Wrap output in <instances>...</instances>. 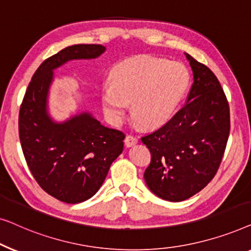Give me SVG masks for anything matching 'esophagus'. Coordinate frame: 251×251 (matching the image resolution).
I'll return each mask as SVG.
<instances>
[{
  "instance_id": "obj_1",
  "label": "esophagus",
  "mask_w": 251,
  "mask_h": 251,
  "mask_svg": "<svg viewBox=\"0 0 251 251\" xmlns=\"http://www.w3.org/2000/svg\"><path fill=\"white\" fill-rule=\"evenodd\" d=\"M137 143V137L134 135H127L125 137V146L126 147H133L134 144Z\"/></svg>"
}]
</instances>
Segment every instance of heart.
I'll return each mask as SVG.
<instances>
[{
    "label": "heart",
    "mask_w": 251,
    "mask_h": 251,
    "mask_svg": "<svg viewBox=\"0 0 251 251\" xmlns=\"http://www.w3.org/2000/svg\"><path fill=\"white\" fill-rule=\"evenodd\" d=\"M189 85V74L178 62L139 55L119 63L111 83L102 90V107L112 123L124 117L128 104L144 127L165 124L174 114Z\"/></svg>",
    "instance_id": "heart-1"
}]
</instances>
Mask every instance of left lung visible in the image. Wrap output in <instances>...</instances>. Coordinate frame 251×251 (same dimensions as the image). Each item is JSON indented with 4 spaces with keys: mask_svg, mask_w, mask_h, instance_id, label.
Instances as JSON below:
<instances>
[{
    "mask_svg": "<svg viewBox=\"0 0 251 251\" xmlns=\"http://www.w3.org/2000/svg\"><path fill=\"white\" fill-rule=\"evenodd\" d=\"M193 84L185 104L160 128L141 137L151 153L144 179L161 199L183 201L216 175L230 135V107L215 74L185 53Z\"/></svg>",
    "mask_w": 251,
    "mask_h": 251,
    "instance_id": "obj_1",
    "label": "left lung"
}]
</instances>
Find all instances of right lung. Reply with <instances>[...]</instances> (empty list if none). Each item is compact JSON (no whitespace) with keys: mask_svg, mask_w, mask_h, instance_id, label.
<instances>
[{"mask_svg":"<svg viewBox=\"0 0 251 251\" xmlns=\"http://www.w3.org/2000/svg\"><path fill=\"white\" fill-rule=\"evenodd\" d=\"M100 44H77L44 60L33 75L19 111V137L25 159L38 185L62 202L93 197L124 149L125 134L108 128L90 114L54 123L48 115L53 69L74 59H94Z\"/></svg>","mask_w":251,"mask_h":251,"instance_id":"1","label":"right lung"}]
</instances>
